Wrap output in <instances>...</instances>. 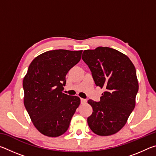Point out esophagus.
I'll return each mask as SVG.
<instances>
[{
    "label": "esophagus",
    "mask_w": 156,
    "mask_h": 156,
    "mask_svg": "<svg viewBox=\"0 0 156 156\" xmlns=\"http://www.w3.org/2000/svg\"><path fill=\"white\" fill-rule=\"evenodd\" d=\"M81 103L82 104H85L87 103V100L86 99H83V98H81Z\"/></svg>",
    "instance_id": "obj_1"
}]
</instances>
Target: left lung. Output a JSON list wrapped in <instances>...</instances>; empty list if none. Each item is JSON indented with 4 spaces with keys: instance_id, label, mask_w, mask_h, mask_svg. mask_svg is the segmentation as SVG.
<instances>
[{
    "instance_id": "1",
    "label": "left lung",
    "mask_w": 156,
    "mask_h": 156,
    "mask_svg": "<svg viewBox=\"0 0 156 156\" xmlns=\"http://www.w3.org/2000/svg\"><path fill=\"white\" fill-rule=\"evenodd\" d=\"M82 58L96 85L105 91L100 102L88 100L93 108L89 128L98 136L113 135L125 125L136 106L139 85L135 66L125 54L107 47L84 50Z\"/></svg>"
}]
</instances>
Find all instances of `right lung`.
Wrapping results in <instances>:
<instances>
[{"label":"right lung","mask_w":156,"mask_h":156,"mask_svg":"<svg viewBox=\"0 0 156 156\" xmlns=\"http://www.w3.org/2000/svg\"><path fill=\"white\" fill-rule=\"evenodd\" d=\"M83 50L57 49L36 56L23 79L24 105L35 127L43 135L58 137L69 126L80 98L62 92L67 72L80 61Z\"/></svg>","instance_id":"obj_1"}]
</instances>
